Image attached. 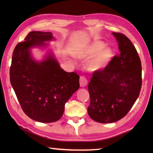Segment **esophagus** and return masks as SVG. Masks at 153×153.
Instances as JSON below:
<instances>
[{
	"mask_svg": "<svg viewBox=\"0 0 153 153\" xmlns=\"http://www.w3.org/2000/svg\"><path fill=\"white\" fill-rule=\"evenodd\" d=\"M79 83H80V86L81 87L86 86V85H87V83H88L87 79L85 78V76H80V79H79Z\"/></svg>",
	"mask_w": 153,
	"mask_h": 153,
	"instance_id": "obj_1",
	"label": "esophagus"
}]
</instances>
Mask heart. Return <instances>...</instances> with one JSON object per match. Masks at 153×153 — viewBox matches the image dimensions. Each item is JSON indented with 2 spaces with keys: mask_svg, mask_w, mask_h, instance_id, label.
Instances as JSON below:
<instances>
[{
  "mask_svg": "<svg viewBox=\"0 0 153 153\" xmlns=\"http://www.w3.org/2000/svg\"><path fill=\"white\" fill-rule=\"evenodd\" d=\"M79 57L91 60L87 65L90 72H99L105 69L114 56V51L111 47H106L105 43L96 40L83 48L78 53Z\"/></svg>",
  "mask_w": 153,
  "mask_h": 153,
  "instance_id": "b5f03b06",
  "label": "heart"
}]
</instances>
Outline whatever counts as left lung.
<instances>
[{
	"label": "left lung",
	"instance_id": "obj_1",
	"mask_svg": "<svg viewBox=\"0 0 153 153\" xmlns=\"http://www.w3.org/2000/svg\"><path fill=\"white\" fill-rule=\"evenodd\" d=\"M120 54L103 70L95 72L88 83L89 116L96 122H116L127 115L141 88V62L134 46L125 35L113 33Z\"/></svg>",
	"mask_w": 153,
	"mask_h": 153
}]
</instances>
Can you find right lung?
Returning <instances> with one entry per match:
<instances>
[{"mask_svg":"<svg viewBox=\"0 0 153 153\" xmlns=\"http://www.w3.org/2000/svg\"><path fill=\"white\" fill-rule=\"evenodd\" d=\"M14 48L10 70V83L23 111L40 123L56 122L61 118L65 104L79 88V76L67 72L51 51L37 61L33 48H46L54 39L51 32L32 31Z\"/></svg>","mask_w":153,"mask_h":153,"instance_id":"obj_1","label":"right lung"}]
</instances>
